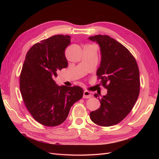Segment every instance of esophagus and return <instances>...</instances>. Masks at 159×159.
I'll return each mask as SVG.
<instances>
[{
	"label": "esophagus",
	"mask_w": 159,
	"mask_h": 159,
	"mask_svg": "<svg viewBox=\"0 0 159 159\" xmlns=\"http://www.w3.org/2000/svg\"><path fill=\"white\" fill-rule=\"evenodd\" d=\"M83 97H84V98H91V94L89 91H88L87 90H85L84 91Z\"/></svg>",
	"instance_id": "obj_1"
}]
</instances>
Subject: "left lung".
<instances>
[{
    "label": "left lung",
    "mask_w": 159,
    "mask_h": 159,
    "mask_svg": "<svg viewBox=\"0 0 159 159\" xmlns=\"http://www.w3.org/2000/svg\"><path fill=\"white\" fill-rule=\"evenodd\" d=\"M89 40L100 47L101 63L97 70L107 93L98 98L101 106L90 113V119L102 127L115 125L126 117L135 104L140 91V77L137 61L130 52L113 38L95 35Z\"/></svg>",
    "instance_id": "left-lung-1"
}]
</instances>
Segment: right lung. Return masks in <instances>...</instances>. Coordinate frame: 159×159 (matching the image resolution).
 <instances>
[{
    "label": "right lung",
    "mask_w": 159,
    "mask_h": 159,
    "mask_svg": "<svg viewBox=\"0 0 159 159\" xmlns=\"http://www.w3.org/2000/svg\"><path fill=\"white\" fill-rule=\"evenodd\" d=\"M68 35H56L36 43L27 52L20 76V89L28 111L43 125L65 121L71 107L83 97L80 86L57 85V71L68 67L66 48Z\"/></svg>",
    "instance_id": "obj_1"
}]
</instances>
